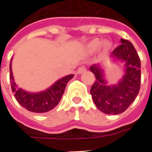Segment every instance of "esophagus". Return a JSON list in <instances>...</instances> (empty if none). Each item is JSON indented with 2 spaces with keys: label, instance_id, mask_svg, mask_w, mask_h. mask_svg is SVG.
I'll return each instance as SVG.
<instances>
[{
  "label": "esophagus",
  "instance_id": "obj_1",
  "mask_svg": "<svg viewBox=\"0 0 152 152\" xmlns=\"http://www.w3.org/2000/svg\"><path fill=\"white\" fill-rule=\"evenodd\" d=\"M86 72V68L85 66H80V67H79L78 70H77V73H78V74H82V73Z\"/></svg>",
  "mask_w": 152,
  "mask_h": 152
}]
</instances>
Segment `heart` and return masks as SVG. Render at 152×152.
Masks as SVG:
<instances>
[{
  "mask_svg": "<svg viewBox=\"0 0 152 152\" xmlns=\"http://www.w3.org/2000/svg\"><path fill=\"white\" fill-rule=\"evenodd\" d=\"M102 47L104 50H107L111 47V43L108 40H100L99 39H94L85 45L83 48L84 52L87 54H93Z\"/></svg>",
  "mask_w": 152,
  "mask_h": 152,
  "instance_id": "obj_1",
  "label": "heart"
}]
</instances>
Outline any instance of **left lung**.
I'll list each match as a JSON object with an SVG mask.
<instances>
[{
	"mask_svg": "<svg viewBox=\"0 0 152 152\" xmlns=\"http://www.w3.org/2000/svg\"><path fill=\"white\" fill-rule=\"evenodd\" d=\"M121 45L111 54V59L124 63L123 77L115 85H107L102 64H94L89 70L96 80L90 89L93 101L101 112L108 115L124 112L138 94L141 83V63L130 41L121 39Z\"/></svg>",
	"mask_w": 152,
	"mask_h": 152,
	"instance_id": "1",
	"label": "left lung"
}]
</instances>
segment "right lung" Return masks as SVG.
<instances>
[{"label":"right lung","mask_w":152,"mask_h":152,"mask_svg":"<svg viewBox=\"0 0 152 152\" xmlns=\"http://www.w3.org/2000/svg\"><path fill=\"white\" fill-rule=\"evenodd\" d=\"M11 64L12 59L10 63V80L15 99L23 107L36 113H44L54 108L62 99L67 82L74 76L72 74L64 76L58 80L50 87L43 91L37 93L28 92L21 88H18L15 82Z\"/></svg>","instance_id":"1"}]
</instances>
